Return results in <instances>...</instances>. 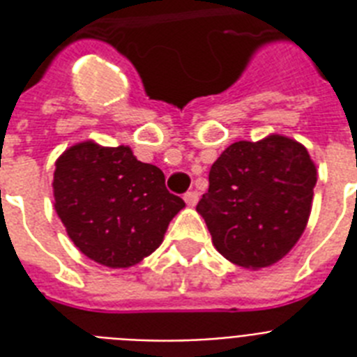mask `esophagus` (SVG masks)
I'll return each instance as SVG.
<instances>
[{
    "mask_svg": "<svg viewBox=\"0 0 357 357\" xmlns=\"http://www.w3.org/2000/svg\"><path fill=\"white\" fill-rule=\"evenodd\" d=\"M183 200L187 206H196V202H198V192L196 190H189V192H185L183 195Z\"/></svg>",
    "mask_w": 357,
    "mask_h": 357,
    "instance_id": "obj_1",
    "label": "esophagus"
}]
</instances>
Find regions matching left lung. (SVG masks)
<instances>
[{
	"instance_id": "left-lung-1",
	"label": "left lung",
	"mask_w": 357,
	"mask_h": 357,
	"mask_svg": "<svg viewBox=\"0 0 357 357\" xmlns=\"http://www.w3.org/2000/svg\"><path fill=\"white\" fill-rule=\"evenodd\" d=\"M317 168L296 140L271 135L228 146L209 170V189L196 206L213 244L231 263L263 268L304 234Z\"/></svg>"
}]
</instances>
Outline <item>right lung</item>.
Returning a JSON list of instances; mask_svg holds the SVG:
<instances>
[{
    "instance_id": "1",
    "label": "right lung",
    "mask_w": 357,
    "mask_h": 357,
    "mask_svg": "<svg viewBox=\"0 0 357 357\" xmlns=\"http://www.w3.org/2000/svg\"><path fill=\"white\" fill-rule=\"evenodd\" d=\"M55 211L77 248L100 265L128 268L162 243L185 202L168 192L155 165L137 161L128 146L91 140L55 162Z\"/></svg>"
}]
</instances>
